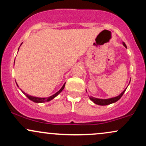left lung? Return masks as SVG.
<instances>
[{
	"instance_id": "obj_1",
	"label": "left lung",
	"mask_w": 146,
	"mask_h": 146,
	"mask_svg": "<svg viewBox=\"0 0 146 146\" xmlns=\"http://www.w3.org/2000/svg\"><path fill=\"white\" fill-rule=\"evenodd\" d=\"M123 44L124 45L125 47H126V45H125L124 42H123ZM125 90H126V88H125V89L123 90V91L122 92V93L119 95V96L115 97V98H110V99H107V100H102V99H98V98H93V97H90V100H92V101L94 102L95 104H96L101 105V106L108 105V104H110L115 103V102L118 101V100L121 98L122 95H123V93H124Z\"/></svg>"
}]
</instances>
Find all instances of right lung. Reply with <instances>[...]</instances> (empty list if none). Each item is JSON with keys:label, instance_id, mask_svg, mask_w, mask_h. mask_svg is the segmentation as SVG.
<instances>
[{"label": "right lung", "instance_id": "right-lung-1", "mask_svg": "<svg viewBox=\"0 0 146 146\" xmlns=\"http://www.w3.org/2000/svg\"><path fill=\"white\" fill-rule=\"evenodd\" d=\"M65 86V84H64L63 85V86L62 87L61 89H60L59 91H58L57 93H56V94H54L53 95H52V96L49 97V98H36V97H33V96H30V95L26 94V93H25L24 92H23L24 94L26 95L27 97L30 100H31V101L34 102H36V103H42V102H48L50 101V100H53V98H55V97H56L57 95H58V94H59L60 93H61L62 90L64 89V88Z\"/></svg>", "mask_w": 146, "mask_h": 146}]
</instances>
